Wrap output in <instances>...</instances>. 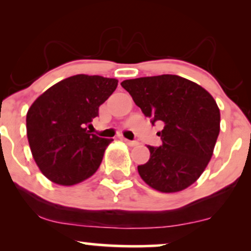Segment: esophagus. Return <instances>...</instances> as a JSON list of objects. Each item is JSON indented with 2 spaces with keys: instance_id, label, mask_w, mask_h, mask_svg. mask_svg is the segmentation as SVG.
Segmentation results:
<instances>
[{
  "instance_id": "esophagus-1",
  "label": "esophagus",
  "mask_w": 251,
  "mask_h": 251,
  "mask_svg": "<svg viewBox=\"0 0 251 251\" xmlns=\"http://www.w3.org/2000/svg\"><path fill=\"white\" fill-rule=\"evenodd\" d=\"M123 140H124V142H125L126 144H127L128 146H137L138 144H139V143L137 142V140H128V139H126V138H123Z\"/></svg>"
}]
</instances>
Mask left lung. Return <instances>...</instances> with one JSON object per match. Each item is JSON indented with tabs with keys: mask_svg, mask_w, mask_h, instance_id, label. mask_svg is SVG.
I'll list each match as a JSON object with an SVG mask.
<instances>
[{
	"mask_svg": "<svg viewBox=\"0 0 251 251\" xmlns=\"http://www.w3.org/2000/svg\"><path fill=\"white\" fill-rule=\"evenodd\" d=\"M144 116L164 126L159 148L148 146L150 159L138 166L140 177L160 192H177L194 184L211 159L220 134L221 113L211 94L172 74L125 80Z\"/></svg>",
	"mask_w": 251,
	"mask_h": 251,
	"instance_id": "1",
	"label": "left lung"
}]
</instances>
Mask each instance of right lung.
<instances>
[{
  "mask_svg": "<svg viewBox=\"0 0 251 251\" xmlns=\"http://www.w3.org/2000/svg\"><path fill=\"white\" fill-rule=\"evenodd\" d=\"M118 80L77 74L41 94L27 113V137L34 160L48 179L74 185L96 174L113 139L91 133L87 126L116 91Z\"/></svg>",
  "mask_w": 251,
  "mask_h": 251,
  "instance_id": "1",
  "label": "right lung"
}]
</instances>
